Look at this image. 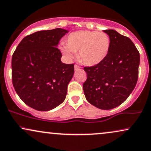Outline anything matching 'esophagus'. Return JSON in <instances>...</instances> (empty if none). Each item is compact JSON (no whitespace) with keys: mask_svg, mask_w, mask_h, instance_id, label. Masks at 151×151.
Wrapping results in <instances>:
<instances>
[{"mask_svg":"<svg viewBox=\"0 0 151 151\" xmlns=\"http://www.w3.org/2000/svg\"><path fill=\"white\" fill-rule=\"evenodd\" d=\"M74 68H75V70H80L81 69V67H80L78 65H75L74 66Z\"/></svg>","mask_w":151,"mask_h":151,"instance_id":"1","label":"esophagus"}]
</instances>
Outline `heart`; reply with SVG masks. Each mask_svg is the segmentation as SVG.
Wrapping results in <instances>:
<instances>
[{"label":"heart","instance_id":"1","mask_svg":"<svg viewBox=\"0 0 151 151\" xmlns=\"http://www.w3.org/2000/svg\"><path fill=\"white\" fill-rule=\"evenodd\" d=\"M66 47L61 48L68 58L78 52V59L83 64L94 66L106 57L111 46V40L106 33L92 31H78L71 33L66 40Z\"/></svg>","mask_w":151,"mask_h":151}]
</instances>
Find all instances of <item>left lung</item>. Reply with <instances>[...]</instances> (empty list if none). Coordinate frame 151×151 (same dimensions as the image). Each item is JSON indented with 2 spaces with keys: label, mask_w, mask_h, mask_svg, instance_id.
Here are the masks:
<instances>
[{
  "label": "left lung",
  "mask_w": 151,
  "mask_h": 151,
  "mask_svg": "<svg viewBox=\"0 0 151 151\" xmlns=\"http://www.w3.org/2000/svg\"><path fill=\"white\" fill-rule=\"evenodd\" d=\"M104 31L111 40L109 54L99 64L85 67L87 78L83 87L92 105L109 110L123 103L134 89L140 55L128 37L111 29Z\"/></svg>",
  "instance_id": "1"
}]
</instances>
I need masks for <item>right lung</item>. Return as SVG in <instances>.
Wrapping results in <instances>:
<instances>
[{"mask_svg": "<svg viewBox=\"0 0 151 151\" xmlns=\"http://www.w3.org/2000/svg\"><path fill=\"white\" fill-rule=\"evenodd\" d=\"M68 32L59 28L37 31L24 37L12 55L13 87L22 101L37 111L55 109L66 98L74 64L61 62L57 46Z\"/></svg>", "mask_w": 151, "mask_h": 151, "instance_id": "obj_1", "label": "right lung"}]
</instances>
